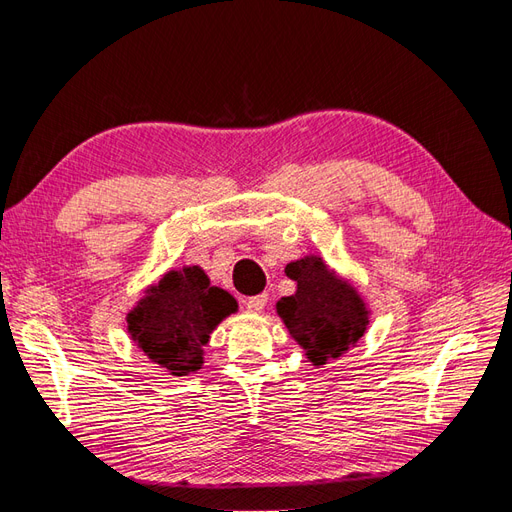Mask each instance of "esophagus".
Instances as JSON below:
<instances>
[{"instance_id": "1", "label": "esophagus", "mask_w": 512, "mask_h": 512, "mask_svg": "<svg viewBox=\"0 0 512 512\" xmlns=\"http://www.w3.org/2000/svg\"><path fill=\"white\" fill-rule=\"evenodd\" d=\"M267 301H269V294L265 292V294H256V297H247L243 301V305L250 309V312H262V309H265V305H267Z\"/></svg>"}]
</instances>
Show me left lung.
I'll return each instance as SVG.
<instances>
[{"label": "left lung", "instance_id": "1", "mask_svg": "<svg viewBox=\"0 0 512 512\" xmlns=\"http://www.w3.org/2000/svg\"><path fill=\"white\" fill-rule=\"evenodd\" d=\"M286 275L297 282V292L277 303V314L309 361L324 365L359 342L369 322L365 303L352 286L327 269L322 258L290 262Z\"/></svg>", "mask_w": 512, "mask_h": 512}]
</instances>
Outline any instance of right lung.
<instances>
[{
	"label": "right lung",
	"mask_w": 512,
	"mask_h": 512,
	"mask_svg": "<svg viewBox=\"0 0 512 512\" xmlns=\"http://www.w3.org/2000/svg\"><path fill=\"white\" fill-rule=\"evenodd\" d=\"M232 312L237 301L226 290L209 286L203 269L185 267L147 292L128 314V331L153 363L185 376L203 365L211 331Z\"/></svg>",
	"instance_id": "add662e5"
}]
</instances>
